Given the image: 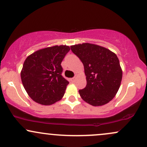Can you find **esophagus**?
Here are the masks:
<instances>
[{
	"label": "esophagus",
	"mask_w": 147,
	"mask_h": 147,
	"mask_svg": "<svg viewBox=\"0 0 147 147\" xmlns=\"http://www.w3.org/2000/svg\"><path fill=\"white\" fill-rule=\"evenodd\" d=\"M76 79H77V75H75V77H73V78L71 79V82H75V81L76 80Z\"/></svg>",
	"instance_id": "1"
}]
</instances>
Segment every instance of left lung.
<instances>
[{
	"mask_svg": "<svg viewBox=\"0 0 147 147\" xmlns=\"http://www.w3.org/2000/svg\"><path fill=\"white\" fill-rule=\"evenodd\" d=\"M70 48L83 63L86 76V86L79 90L81 97L93 106L108 104L117 94L122 79L117 55L104 47L89 43Z\"/></svg>",
	"mask_w": 147,
	"mask_h": 147,
	"instance_id": "8db88e82",
	"label": "left lung"
}]
</instances>
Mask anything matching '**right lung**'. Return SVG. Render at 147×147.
Instances as JSON below:
<instances>
[{"mask_svg": "<svg viewBox=\"0 0 147 147\" xmlns=\"http://www.w3.org/2000/svg\"><path fill=\"white\" fill-rule=\"evenodd\" d=\"M70 50L68 45H54L33 52L25 60L21 81L35 102L52 105L63 97L69 82L62 77L61 63Z\"/></svg>", "mask_w": 147, "mask_h": 147, "instance_id": "1", "label": "right lung"}]
</instances>
